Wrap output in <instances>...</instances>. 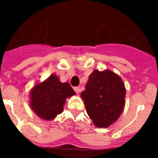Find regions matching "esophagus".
I'll return each mask as SVG.
<instances>
[{
	"mask_svg": "<svg viewBox=\"0 0 158 158\" xmlns=\"http://www.w3.org/2000/svg\"><path fill=\"white\" fill-rule=\"evenodd\" d=\"M74 90L76 91L77 93H79V92H80L81 89H80V87H79V86H76V87H74Z\"/></svg>",
	"mask_w": 158,
	"mask_h": 158,
	"instance_id": "obj_1",
	"label": "esophagus"
}]
</instances>
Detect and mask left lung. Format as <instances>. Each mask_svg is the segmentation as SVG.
<instances>
[{"instance_id":"left-lung-1","label":"left lung","mask_w":158,"mask_h":158,"mask_svg":"<svg viewBox=\"0 0 158 158\" xmlns=\"http://www.w3.org/2000/svg\"><path fill=\"white\" fill-rule=\"evenodd\" d=\"M125 84L109 69H95L81 93L85 110L95 127L108 128L120 117L125 103Z\"/></svg>"}]
</instances>
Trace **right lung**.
<instances>
[{
  "label": "right lung",
  "mask_w": 158,
  "mask_h": 158,
  "mask_svg": "<svg viewBox=\"0 0 158 158\" xmlns=\"http://www.w3.org/2000/svg\"><path fill=\"white\" fill-rule=\"evenodd\" d=\"M75 95L68 82H61L56 75L52 74L30 90V106L38 117L51 121L63 112L66 98Z\"/></svg>",
  "instance_id": "add662e5"
}]
</instances>
